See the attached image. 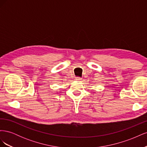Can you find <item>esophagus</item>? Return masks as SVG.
<instances>
[{
  "label": "esophagus",
  "instance_id": "esophagus-1",
  "mask_svg": "<svg viewBox=\"0 0 147 147\" xmlns=\"http://www.w3.org/2000/svg\"><path fill=\"white\" fill-rule=\"evenodd\" d=\"M75 80H77V81H80V80H82V78H81V77H76Z\"/></svg>",
  "mask_w": 147,
  "mask_h": 147
}]
</instances>
